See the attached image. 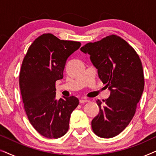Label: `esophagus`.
<instances>
[{
    "instance_id": "esophagus-1",
    "label": "esophagus",
    "mask_w": 156,
    "mask_h": 156,
    "mask_svg": "<svg viewBox=\"0 0 156 156\" xmlns=\"http://www.w3.org/2000/svg\"><path fill=\"white\" fill-rule=\"evenodd\" d=\"M89 100L87 99H81L80 100V104H84V103H87V102H89Z\"/></svg>"
}]
</instances>
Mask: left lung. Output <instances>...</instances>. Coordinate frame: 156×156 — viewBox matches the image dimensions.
<instances>
[{
	"instance_id": "obj_1",
	"label": "left lung",
	"mask_w": 156,
	"mask_h": 156,
	"mask_svg": "<svg viewBox=\"0 0 156 156\" xmlns=\"http://www.w3.org/2000/svg\"><path fill=\"white\" fill-rule=\"evenodd\" d=\"M81 51L90 55L99 77L111 91L103 102L97 99L99 113L91 121L96 135L110 138L119 135L133 119L144 89L142 63L136 50L116 35L89 42Z\"/></svg>"
}]
</instances>
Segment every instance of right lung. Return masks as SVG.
<instances>
[{
    "mask_svg": "<svg viewBox=\"0 0 156 156\" xmlns=\"http://www.w3.org/2000/svg\"><path fill=\"white\" fill-rule=\"evenodd\" d=\"M80 46V42L44 33L34 40L23 58L19 85L25 113L34 129L48 138L67 133L70 115L79 104L74 96L57 101L55 82L63 78L66 60Z\"/></svg>",
    "mask_w": 156,
    "mask_h": 156,
    "instance_id": "right-lung-1",
    "label": "right lung"
}]
</instances>
